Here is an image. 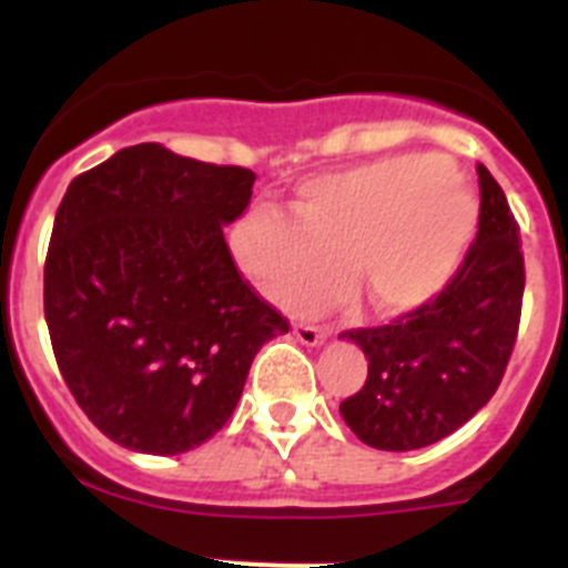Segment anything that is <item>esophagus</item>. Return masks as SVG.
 Masks as SVG:
<instances>
[{
    "label": "esophagus",
    "mask_w": 568,
    "mask_h": 568,
    "mask_svg": "<svg viewBox=\"0 0 568 568\" xmlns=\"http://www.w3.org/2000/svg\"><path fill=\"white\" fill-rule=\"evenodd\" d=\"M293 333L301 344H307V346L324 344V338H327V329L315 327V324H295Z\"/></svg>",
    "instance_id": "34e87169"
}]
</instances>
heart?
<instances>
[{
	"instance_id": "b5f03b06",
	"label": "heart",
	"mask_w": 568,
	"mask_h": 568,
	"mask_svg": "<svg viewBox=\"0 0 568 568\" xmlns=\"http://www.w3.org/2000/svg\"><path fill=\"white\" fill-rule=\"evenodd\" d=\"M295 222L255 210L230 235L235 261L275 307H315L349 270L378 313L433 301L458 273L478 233V199L433 153L393 155L315 175L295 193Z\"/></svg>"
}]
</instances>
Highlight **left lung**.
I'll use <instances>...</instances> for the list:
<instances>
[{"instance_id":"1","label":"left lung","mask_w":568,"mask_h":568,"mask_svg":"<svg viewBox=\"0 0 568 568\" xmlns=\"http://www.w3.org/2000/svg\"><path fill=\"white\" fill-rule=\"evenodd\" d=\"M478 235L433 301L381 327L346 329L364 349L366 381L341 400L346 426L386 453L453 435L498 393L524 304L520 227L500 184L478 164Z\"/></svg>"}]
</instances>
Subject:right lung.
Listing matches in <instances>:
<instances>
[{
    "instance_id": "1",
    "label": "right lung",
    "mask_w": 568,
    "mask_h": 568,
    "mask_svg": "<svg viewBox=\"0 0 568 568\" xmlns=\"http://www.w3.org/2000/svg\"><path fill=\"white\" fill-rule=\"evenodd\" d=\"M255 173L133 144L77 175L44 258L59 373L99 433L179 455L230 420L250 364L290 321L235 267L222 224Z\"/></svg>"
}]
</instances>
